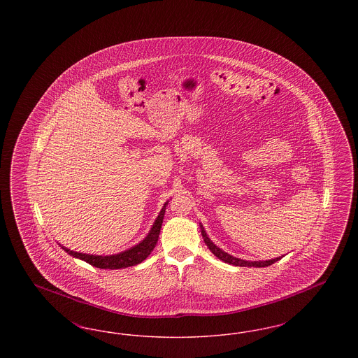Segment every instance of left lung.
Returning <instances> with one entry per match:
<instances>
[{
  "label": "left lung",
  "mask_w": 358,
  "mask_h": 358,
  "mask_svg": "<svg viewBox=\"0 0 358 358\" xmlns=\"http://www.w3.org/2000/svg\"><path fill=\"white\" fill-rule=\"evenodd\" d=\"M200 227H201V235H203V238H204L205 244L208 245V248L212 251L213 255L217 256L220 260L228 263V264H234V266H238V267H267V266L273 264L275 262L280 260V257H276V259L266 260V262H247V260H241V259H238V257L228 255L227 252L222 251L219 247H216V245L210 241V238L206 236L203 225H200Z\"/></svg>",
  "instance_id": "left-lung-1"
}]
</instances>
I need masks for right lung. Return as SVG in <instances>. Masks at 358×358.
<instances>
[{
  "label": "right lung",
  "instance_id": "1",
  "mask_svg": "<svg viewBox=\"0 0 358 358\" xmlns=\"http://www.w3.org/2000/svg\"><path fill=\"white\" fill-rule=\"evenodd\" d=\"M166 205H168V203L164 205V208L161 209L157 220L153 224V228L150 229L149 235L145 238V240H142L139 244H136V247H133V248H130L124 252H120L117 255L95 256L75 252V251H71L66 247H62V248L69 255L82 259V260L87 262L88 264H91L94 267H98V268H103V270H120V268H126V267H130V266L139 264L141 262H143L148 256L152 254V251H153L154 247L158 241Z\"/></svg>",
  "mask_w": 358,
  "mask_h": 358
}]
</instances>
